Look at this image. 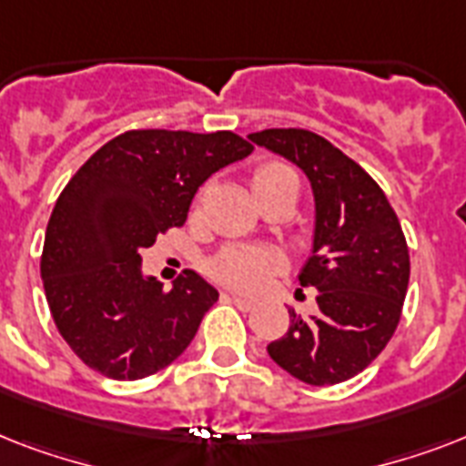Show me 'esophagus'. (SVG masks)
Segmentation results:
<instances>
[{
	"instance_id": "obj_1",
	"label": "esophagus",
	"mask_w": 466,
	"mask_h": 466,
	"mask_svg": "<svg viewBox=\"0 0 466 466\" xmlns=\"http://www.w3.org/2000/svg\"><path fill=\"white\" fill-rule=\"evenodd\" d=\"M229 299H232L234 305L239 307L241 311H251L254 309V299H247V298H241V295H229Z\"/></svg>"
}]
</instances>
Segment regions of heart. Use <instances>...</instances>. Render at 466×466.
Wrapping results in <instances>:
<instances>
[{
	"instance_id": "1",
	"label": "heart",
	"mask_w": 466,
	"mask_h": 466,
	"mask_svg": "<svg viewBox=\"0 0 466 466\" xmlns=\"http://www.w3.org/2000/svg\"><path fill=\"white\" fill-rule=\"evenodd\" d=\"M251 188H254L256 198L261 200V198L278 193V190H298L299 181L295 168H290L288 164H280V161H268V164H261L251 174ZM280 268H283V258L276 251L244 247V244L225 247L210 261V276L218 283L239 292L261 290L263 285L268 283Z\"/></svg>"
}]
</instances>
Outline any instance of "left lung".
Returning <instances> with one entry per match:
<instances>
[{"mask_svg": "<svg viewBox=\"0 0 466 466\" xmlns=\"http://www.w3.org/2000/svg\"><path fill=\"white\" fill-rule=\"evenodd\" d=\"M248 140L302 168L314 193V241L299 283L317 290L319 311L288 309L290 329L268 355L314 387L346 382L382 353L401 319L411 266L397 212L372 176L321 135L270 127Z\"/></svg>", "mask_w": 466, "mask_h": 466, "instance_id": "1", "label": "left lung"}]
</instances>
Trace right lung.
Listing matches in <instances>:
<instances>
[{
  "label": "right lung",
  "instance_id": "obj_1",
  "mask_svg": "<svg viewBox=\"0 0 466 466\" xmlns=\"http://www.w3.org/2000/svg\"><path fill=\"white\" fill-rule=\"evenodd\" d=\"M251 152L229 130H130L72 176L47 222L40 278L55 326L84 365L142 380L188 348L219 292L196 270L161 290L140 254L186 222L215 171Z\"/></svg>",
  "mask_w": 466,
  "mask_h": 466
}]
</instances>
